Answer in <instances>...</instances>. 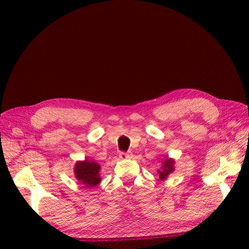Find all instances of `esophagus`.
I'll return each instance as SVG.
<instances>
[{
	"label": "esophagus",
	"mask_w": 249,
	"mask_h": 249,
	"mask_svg": "<svg viewBox=\"0 0 249 249\" xmlns=\"http://www.w3.org/2000/svg\"><path fill=\"white\" fill-rule=\"evenodd\" d=\"M133 157V154L131 152H127V153H120L119 154V158L120 159L123 160H125V159H131V158Z\"/></svg>",
	"instance_id": "34e87169"
}]
</instances>
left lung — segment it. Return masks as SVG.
<instances>
[{
    "label": "left lung",
    "instance_id": "obj_1",
    "mask_svg": "<svg viewBox=\"0 0 249 249\" xmlns=\"http://www.w3.org/2000/svg\"><path fill=\"white\" fill-rule=\"evenodd\" d=\"M161 167L160 169H158V175H159V178L161 180H165L167 178V177L170 175V173L173 172L175 170V159H171V158H164V159L161 161Z\"/></svg>",
    "mask_w": 249,
    "mask_h": 249
}]
</instances>
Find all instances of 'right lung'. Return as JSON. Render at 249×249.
Listing matches in <instances>:
<instances>
[{
	"mask_svg": "<svg viewBox=\"0 0 249 249\" xmlns=\"http://www.w3.org/2000/svg\"><path fill=\"white\" fill-rule=\"evenodd\" d=\"M100 170L101 165L96 161L89 159L76 162L73 167L74 178L86 188H92L101 183Z\"/></svg>",
	"mask_w": 249,
	"mask_h": 249,
	"instance_id": "right-lung-1",
	"label": "right lung"
}]
</instances>
